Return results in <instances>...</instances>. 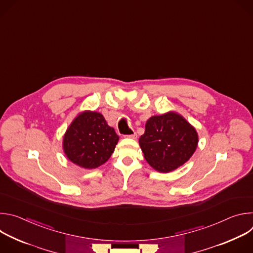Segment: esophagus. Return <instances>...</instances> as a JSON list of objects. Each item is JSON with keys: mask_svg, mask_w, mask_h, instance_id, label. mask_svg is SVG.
<instances>
[{"mask_svg": "<svg viewBox=\"0 0 253 253\" xmlns=\"http://www.w3.org/2000/svg\"><path fill=\"white\" fill-rule=\"evenodd\" d=\"M126 138H131V139H136L137 138V134L134 133V134H131V135H125Z\"/></svg>", "mask_w": 253, "mask_h": 253, "instance_id": "obj_1", "label": "esophagus"}]
</instances>
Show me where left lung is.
Wrapping results in <instances>:
<instances>
[{
  "label": "left lung",
  "instance_id": "1",
  "mask_svg": "<svg viewBox=\"0 0 253 253\" xmlns=\"http://www.w3.org/2000/svg\"><path fill=\"white\" fill-rule=\"evenodd\" d=\"M139 145L153 169L168 173L191 158L198 145V134L182 115L169 111L147 120Z\"/></svg>",
  "mask_w": 253,
  "mask_h": 253
}]
</instances>
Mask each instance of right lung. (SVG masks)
<instances>
[{"instance_id":"1","label":"right lung","mask_w":253,"mask_h":253,"mask_svg":"<svg viewBox=\"0 0 253 253\" xmlns=\"http://www.w3.org/2000/svg\"><path fill=\"white\" fill-rule=\"evenodd\" d=\"M119 140L113 127L96 111L80 112L69 125L63 137V150L77 166L95 169L112 155Z\"/></svg>"}]
</instances>
